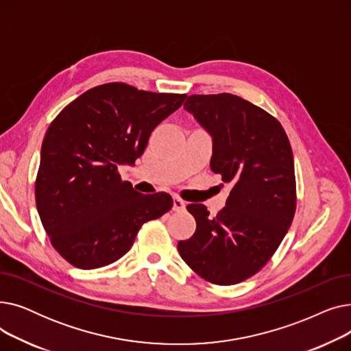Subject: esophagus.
I'll use <instances>...</instances> for the list:
<instances>
[{
    "instance_id": "esophagus-1",
    "label": "esophagus",
    "mask_w": 351,
    "mask_h": 351,
    "mask_svg": "<svg viewBox=\"0 0 351 351\" xmlns=\"http://www.w3.org/2000/svg\"><path fill=\"white\" fill-rule=\"evenodd\" d=\"M185 208H186L185 200H182L180 197L175 196L173 197V210L175 212H182V210H185Z\"/></svg>"
}]
</instances>
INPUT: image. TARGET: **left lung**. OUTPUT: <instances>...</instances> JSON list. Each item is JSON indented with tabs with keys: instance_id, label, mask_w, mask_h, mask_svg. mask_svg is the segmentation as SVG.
I'll return each mask as SVG.
<instances>
[{
	"instance_id": "1",
	"label": "left lung",
	"mask_w": 351,
	"mask_h": 351,
	"mask_svg": "<svg viewBox=\"0 0 351 351\" xmlns=\"http://www.w3.org/2000/svg\"><path fill=\"white\" fill-rule=\"evenodd\" d=\"M185 109L212 135L210 168L233 188L213 217L204 205L186 206L196 230L178 250L202 279L241 283L271 259L296 213L291 146L278 119L241 97L191 95Z\"/></svg>"
}]
</instances>
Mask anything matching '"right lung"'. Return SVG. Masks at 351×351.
Instances as JSON below:
<instances>
[{
    "label": "right lung",
    "instance_id": "add662e5",
    "mask_svg": "<svg viewBox=\"0 0 351 351\" xmlns=\"http://www.w3.org/2000/svg\"><path fill=\"white\" fill-rule=\"evenodd\" d=\"M185 98L109 82L84 92L51 122L35 204L51 245L68 263L88 270L117 262L143 223L172 209L171 195L136 192L118 166L143 154L154 129Z\"/></svg>",
    "mask_w": 351,
    "mask_h": 351
}]
</instances>
